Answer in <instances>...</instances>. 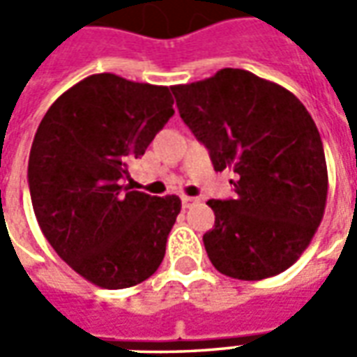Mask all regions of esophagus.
<instances>
[{
    "label": "esophagus",
    "mask_w": 357,
    "mask_h": 357,
    "mask_svg": "<svg viewBox=\"0 0 357 357\" xmlns=\"http://www.w3.org/2000/svg\"><path fill=\"white\" fill-rule=\"evenodd\" d=\"M181 202H183V208H191L195 204H199V199H197V197H187V195H183V197H181Z\"/></svg>",
    "instance_id": "1"
}]
</instances>
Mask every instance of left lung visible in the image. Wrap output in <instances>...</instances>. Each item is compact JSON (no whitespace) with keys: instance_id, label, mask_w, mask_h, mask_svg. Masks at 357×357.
Returning a JSON list of instances; mask_svg holds the SVG:
<instances>
[{"instance_id":"obj_1","label":"left lung","mask_w":357,"mask_h":357,"mask_svg":"<svg viewBox=\"0 0 357 357\" xmlns=\"http://www.w3.org/2000/svg\"><path fill=\"white\" fill-rule=\"evenodd\" d=\"M179 114L210 151L214 170L237 176L235 199H210L204 233L212 266L233 279H268L298 260L327 204L321 135L298 97L241 68L172 86Z\"/></svg>"}]
</instances>
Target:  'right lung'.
<instances>
[{
  "instance_id": "add662e5",
  "label": "right lung",
  "mask_w": 357,
  "mask_h": 357,
  "mask_svg": "<svg viewBox=\"0 0 357 357\" xmlns=\"http://www.w3.org/2000/svg\"><path fill=\"white\" fill-rule=\"evenodd\" d=\"M170 88L91 74L53 102L36 132L28 185L40 229L89 283L128 289L155 273L181 201L130 191L128 162L174 114Z\"/></svg>"
}]
</instances>
